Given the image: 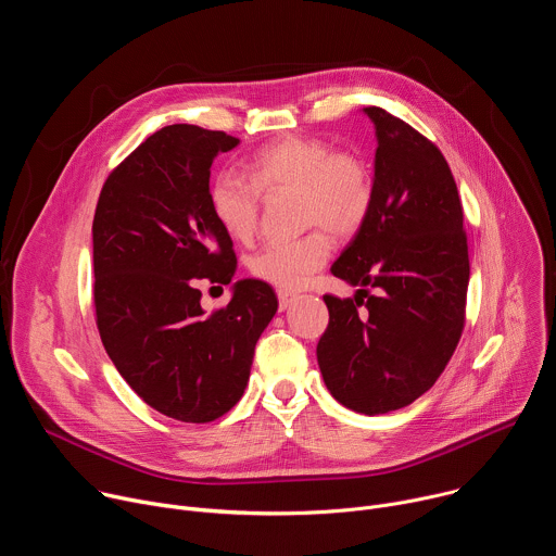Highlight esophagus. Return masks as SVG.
Wrapping results in <instances>:
<instances>
[{
  "label": "esophagus",
  "mask_w": 556,
  "mask_h": 556,
  "mask_svg": "<svg viewBox=\"0 0 556 556\" xmlns=\"http://www.w3.org/2000/svg\"><path fill=\"white\" fill-rule=\"evenodd\" d=\"M277 296H279V309H281V312H286V309L296 301V296H294V294L283 292V290H279V292H277Z\"/></svg>",
  "instance_id": "34e87169"
}]
</instances>
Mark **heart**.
<instances>
[{
    "label": "heart",
    "mask_w": 556,
    "mask_h": 556,
    "mask_svg": "<svg viewBox=\"0 0 556 556\" xmlns=\"http://www.w3.org/2000/svg\"><path fill=\"white\" fill-rule=\"evenodd\" d=\"M296 189L301 219L319 224L296 240H270L251 257V273L279 288L296 290L330 257V237H352L374 204V180L358 155L334 151L319 138L283 136L264 144L247 163V178L219 172L208 182V206L232 240L247 242L260 222L262 195Z\"/></svg>",
    "instance_id": "heart-1"
}]
</instances>
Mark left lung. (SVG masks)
Masks as SVG:
<instances>
[{"instance_id": "obj_1", "label": "left lung", "mask_w": 556, "mask_h": 556, "mask_svg": "<svg viewBox=\"0 0 556 556\" xmlns=\"http://www.w3.org/2000/svg\"><path fill=\"white\" fill-rule=\"evenodd\" d=\"M363 112L378 142L374 204L332 264L358 290L324 296L330 324L316 361L341 405L378 416L412 405L444 371L462 337L470 268L462 202L440 149L382 108Z\"/></svg>"}]
</instances>
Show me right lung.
<instances>
[{
    "mask_svg": "<svg viewBox=\"0 0 556 556\" xmlns=\"http://www.w3.org/2000/svg\"><path fill=\"white\" fill-rule=\"evenodd\" d=\"M240 144L224 131L167 125L110 174L94 224V305L108 356L140 399L174 420L211 422L249 384L255 345L277 312L260 279L232 283L206 314L200 279L230 283V235L208 206L217 153Z\"/></svg>",
    "mask_w": 556,
    "mask_h": 556,
    "instance_id": "add662e5",
    "label": "right lung"
}]
</instances>
